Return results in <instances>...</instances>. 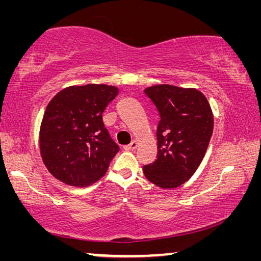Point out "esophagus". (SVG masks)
I'll return each instance as SVG.
<instances>
[{
	"label": "esophagus",
	"instance_id": "obj_1",
	"mask_svg": "<svg viewBox=\"0 0 261 261\" xmlns=\"http://www.w3.org/2000/svg\"><path fill=\"white\" fill-rule=\"evenodd\" d=\"M137 147H138V143H137L136 140H134L131 141V144L124 146V149H126V151H134V149H136Z\"/></svg>",
	"mask_w": 261,
	"mask_h": 261
}]
</instances>
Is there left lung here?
Listing matches in <instances>:
<instances>
[{
    "label": "left lung",
    "mask_w": 261,
    "mask_h": 261,
    "mask_svg": "<svg viewBox=\"0 0 261 261\" xmlns=\"http://www.w3.org/2000/svg\"><path fill=\"white\" fill-rule=\"evenodd\" d=\"M145 93L160 114L158 158L143 167L145 177L161 189H175L196 173L205 156L214 116L208 100L197 88L153 85Z\"/></svg>",
    "instance_id": "8db88e82"
}]
</instances>
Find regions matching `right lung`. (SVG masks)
<instances>
[{"label":"right lung","mask_w":261,"mask_h":261,"mask_svg":"<svg viewBox=\"0 0 261 261\" xmlns=\"http://www.w3.org/2000/svg\"><path fill=\"white\" fill-rule=\"evenodd\" d=\"M118 88L106 84L65 87L43 114L39 147L49 173L62 183L84 188L107 173L120 147L110 138L102 113Z\"/></svg>","instance_id":"right-lung-1"}]
</instances>
